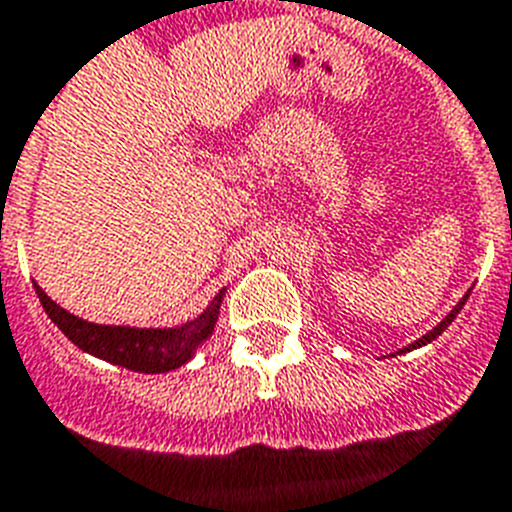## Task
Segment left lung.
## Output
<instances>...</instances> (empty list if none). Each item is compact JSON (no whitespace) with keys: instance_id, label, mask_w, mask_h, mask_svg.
<instances>
[{"instance_id":"8db88e82","label":"left lung","mask_w":512,"mask_h":512,"mask_svg":"<svg viewBox=\"0 0 512 512\" xmlns=\"http://www.w3.org/2000/svg\"><path fill=\"white\" fill-rule=\"evenodd\" d=\"M468 297H471V289H468V292H465V294H463V299H460L458 305L452 307L450 313L444 315L442 321H439V323H436V326H434V328H431L429 334H423V336H421V339H415V342H413V344H407L405 350H400V352H397V355H402V352H410V350H418V347H426V344H431V342H434L436 336H442V334H444V328L450 326V323H452V321H455V318H458V313H460V310H463V305H465V302H468Z\"/></svg>"}]
</instances>
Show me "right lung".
<instances>
[{
  "instance_id": "1",
  "label": "right lung",
  "mask_w": 512,
  "mask_h": 512,
  "mask_svg": "<svg viewBox=\"0 0 512 512\" xmlns=\"http://www.w3.org/2000/svg\"><path fill=\"white\" fill-rule=\"evenodd\" d=\"M33 289L39 294V302L44 305L54 326L60 328L78 350L136 373H168L189 363L199 347L213 336L220 305L226 297V286H223L213 297V302L207 305L205 313L197 315L194 321L181 323V326L139 328L83 321L57 305L36 281H33Z\"/></svg>"
}]
</instances>
